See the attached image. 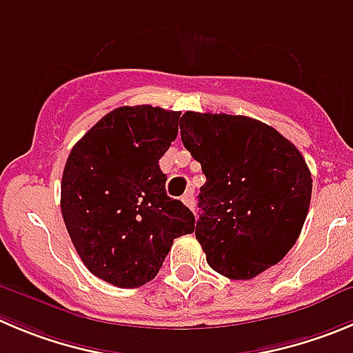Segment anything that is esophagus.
Masks as SVG:
<instances>
[{
  "label": "esophagus",
  "instance_id": "obj_1",
  "mask_svg": "<svg viewBox=\"0 0 353 353\" xmlns=\"http://www.w3.org/2000/svg\"><path fill=\"white\" fill-rule=\"evenodd\" d=\"M181 200H183L184 205L190 207V209H192V210H195V196H193V192H192V190H190V192L184 193L183 199H181Z\"/></svg>",
  "mask_w": 353,
  "mask_h": 353
}]
</instances>
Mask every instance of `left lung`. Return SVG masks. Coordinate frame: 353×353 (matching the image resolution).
I'll use <instances>...</instances> for the list:
<instances>
[{
	"mask_svg": "<svg viewBox=\"0 0 353 353\" xmlns=\"http://www.w3.org/2000/svg\"><path fill=\"white\" fill-rule=\"evenodd\" d=\"M181 141L200 161L195 235L217 273L249 281L281 261L305 225L312 174L281 132L249 117L186 111Z\"/></svg>",
	"mask_w": 353,
	"mask_h": 353,
	"instance_id": "1",
	"label": "left lung"
}]
</instances>
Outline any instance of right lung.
Instances as JSON below:
<instances>
[{
  "label": "right lung",
  "instance_id": "right-lung-1",
  "mask_svg": "<svg viewBox=\"0 0 353 353\" xmlns=\"http://www.w3.org/2000/svg\"><path fill=\"white\" fill-rule=\"evenodd\" d=\"M179 111L121 106L72 146L61 210L78 256L117 288L154 279L174 239L195 232V216L167 195L158 160L179 130Z\"/></svg>",
  "mask_w": 353,
  "mask_h": 353
}]
</instances>
